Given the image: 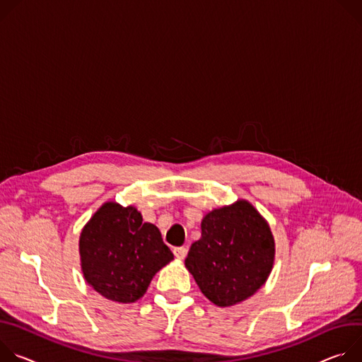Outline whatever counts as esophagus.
Instances as JSON below:
<instances>
[{"mask_svg": "<svg viewBox=\"0 0 362 362\" xmlns=\"http://www.w3.org/2000/svg\"><path fill=\"white\" fill-rule=\"evenodd\" d=\"M173 252H174V256H175L178 260H184L185 256H187V249H185V247H175Z\"/></svg>", "mask_w": 362, "mask_h": 362, "instance_id": "esophagus-1", "label": "esophagus"}]
</instances>
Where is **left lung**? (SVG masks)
<instances>
[{
  "instance_id": "8db88e82",
  "label": "left lung",
  "mask_w": 362,
  "mask_h": 362,
  "mask_svg": "<svg viewBox=\"0 0 362 362\" xmlns=\"http://www.w3.org/2000/svg\"><path fill=\"white\" fill-rule=\"evenodd\" d=\"M274 262V238L267 221L246 199L210 211L202 238L191 245L185 267L214 305L233 306L253 296Z\"/></svg>"
}]
</instances>
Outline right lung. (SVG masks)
Returning a JSON list of instances; mask_svg holds the SVG:
<instances>
[{"label":"right lung","instance_id":"1","mask_svg":"<svg viewBox=\"0 0 362 362\" xmlns=\"http://www.w3.org/2000/svg\"><path fill=\"white\" fill-rule=\"evenodd\" d=\"M78 252L88 285L119 303L141 299L155 273L174 259L156 226L144 223L135 207L115 202L105 203L83 227Z\"/></svg>","mask_w":362,"mask_h":362}]
</instances>
